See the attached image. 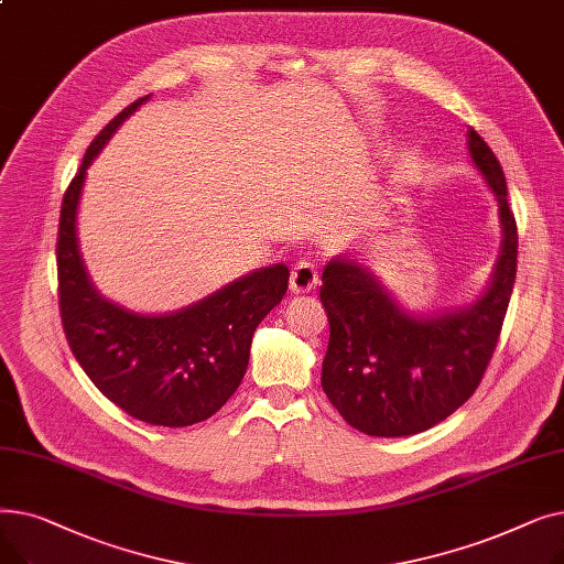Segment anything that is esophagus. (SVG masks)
Here are the masks:
<instances>
[{"mask_svg": "<svg viewBox=\"0 0 564 564\" xmlns=\"http://www.w3.org/2000/svg\"><path fill=\"white\" fill-rule=\"evenodd\" d=\"M317 285V267L308 260H302L292 267V274H290V290L294 294H302V292H311Z\"/></svg>", "mask_w": 564, "mask_h": 564, "instance_id": "obj_1", "label": "esophagus"}]
</instances>
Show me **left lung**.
<instances>
[{
	"label": "left lung",
	"mask_w": 564,
	"mask_h": 564,
	"mask_svg": "<svg viewBox=\"0 0 564 564\" xmlns=\"http://www.w3.org/2000/svg\"><path fill=\"white\" fill-rule=\"evenodd\" d=\"M468 153L498 200L502 245L482 297L434 315L406 313L354 258H334L319 300L329 317L322 389L340 416L370 436H409L446 421L485 377L517 279V221L500 162L468 128Z\"/></svg>",
	"instance_id": "8db88e82"
}]
</instances>
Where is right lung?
I'll return each instance as SVG.
<instances>
[{
	"label": "right lung",
	"mask_w": 564,
	"mask_h": 564,
	"mask_svg": "<svg viewBox=\"0 0 564 564\" xmlns=\"http://www.w3.org/2000/svg\"><path fill=\"white\" fill-rule=\"evenodd\" d=\"M145 100H134L105 126L64 194L56 237L58 311L77 364L107 400L137 421L187 427L210 419L240 387L253 332L283 300L290 272L283 262L262 267L166 315L128 311L96 290L77 247L86 169Z\"/></svg>",
	"instance_id": "right-lung-1"
}]
</instances>
